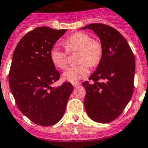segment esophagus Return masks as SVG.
<instances>
[{"mask_svg":"<svg viewBox=\"0 0 148 148\" xmlns=\"http://www.w3.org/2000/svg\"><path fill=\"white\" fill-rule=\"evenodd\" d=\"M72 85H73L74 87H77V86H80V83H73Z\"/></svg>","mask_w":148,"mask_h":148,"instance_id":"1","label":"esophagus"}]
</instances>
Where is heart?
Listing matches in <instances>:
<instances>
[{"label":"heart","mask_w":148,"mask_h":148,"mask_svg":"<svg viewBox=\"0 0 148 148\" xmlns=\"http://www.w3.org/2000/svg\"><path fill=\"white\" fill-rule=\"evenodd\" d=\"M64 45L69 52L80 51L78 62L79 65L68 68L64 72L63 78L69 82L76 83L89 74L88 64L96 66L101 59V44L97 41L92 40L87 33L78 32L68 37L64 42ZM51 59L56 68L65 69L68 64V53L58 47L55 46L51 51Z\"/></svg>","instance_id":"obj_1"}]
</instances>
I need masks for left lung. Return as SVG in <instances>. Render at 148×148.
<instances>
[{
  "mask_svg": "<svg viewBox=\"0 0 148 148\" xmlns=\"http://www.w3.org/2000/svg\"><path fill=\"white\" fill-rule=\"evenodd\" d=\"M86 29L99 37L103 52L97 70L89 77L93 83L83 84L85 110L95 122L108 123L120 116L132 98L135 59L128 42L116 29L93 23L81 29Z\"/></svg>",
  "mask_w": 148,
  "mask_h": 148,
  "instance_id": "left-lung-1",
  "label": "left lung"
}]
</instances>
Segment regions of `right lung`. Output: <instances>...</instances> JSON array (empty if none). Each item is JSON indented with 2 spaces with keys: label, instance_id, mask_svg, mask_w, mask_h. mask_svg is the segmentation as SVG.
I'll return each mask as SVG.
<instances>
[{
  "label": "right lung",
  "instance_id": "right-lung-1",
  "mask_svg": "<svg viewBox=\"0 0 148 148\" xmlns=\"http://www.w3.org/2000/svg\"><path fill=\"white\" fill-rule=\"evenodd\" d=\"M67 29L41 26L26 33L14 50L9 84L18 108L41 126L53 125L63 117L73 91L71 83L51 85L60 74L51 59V51Z\"/></svg>",
  "mask_w": 148,
  "mask_h": 148
}]
</instances>
